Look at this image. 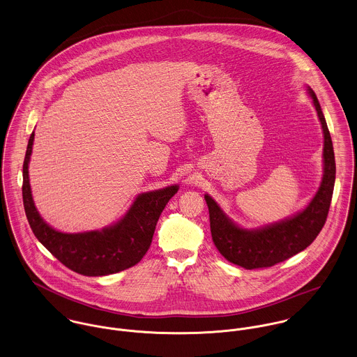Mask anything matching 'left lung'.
I'll return each mask as SVG.
<instances>
[{"mask_svg": "<svg viewBox=\"0 0 357 357\" xmlns=\"http://www.w3.org/2000/svg\"><path fill=\"white\" fill-rule=\"evenodd\" d=\"M309 93L324 134V174L316 196L302 213L259 230H245L227 219L214 200L206 195L215 247L229 262L244 269L271 268L303 251L313 243L327 220L335 182V157L317 96L310 88Z\"/></svg>", "mask_w": 357, "mask_h": 357, "instance_id": "obj_1", "label": "left lung"}]
</instances>
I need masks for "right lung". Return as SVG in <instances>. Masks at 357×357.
<instances>
[{"mask_svg":"<svg viewBox=\"0 0 357 357\" xmlns=\"http://www.w3.org/2000/svg\"><path fill=\"white\" fill-rule=\"evenodd\" d=\"M34 132L23 161V206L29 225L38 241L66 268L84 276H106L137 265L147 252L157 220L178 186L141 195L127 215L102 231L62 233L48 226L36 210L29 183V161Z\"/></svg>","mask_w":357,"mask_h":357,"instance_id":"obj_1","label":"right lung"}]
</instances>
